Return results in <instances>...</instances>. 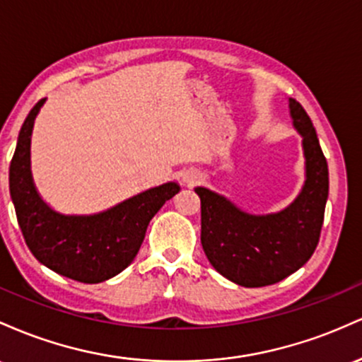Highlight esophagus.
Here are the masks:
<instances>
[{"instance_id": "1", "label": "esophagus", "mask_w": 362, "mask_h": 362, "mask_svg": "<svg viewBox=\"0 0 362 362\" xmlns=\"http://www.w3.org/2000/svg\"><path fill=\"white\" fill-rule=\"evenodd\" d=\"M182 180H185V182H188V185H194V182L200 180V174L194 173V170H192V173H186Z\"/></svg>"}]
</instances>
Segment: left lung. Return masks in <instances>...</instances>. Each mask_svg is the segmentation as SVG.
Wrapping results in <instances>:
<instances>
[{"mask_svg":"<svg viewBox=\"0 0 362 362\" xmlns=\"http://www.w3.org/2000/svg\"><path fill=\"white\" fill-rule=\"evenodd\" d=\"M294 128L303 136L306 181L301 193L277 214L255 215L210 189L194 188L202 202V246L212 267L243 287L277 284L299 270L322 233L328 198V165L310 116L289 99Z\"/></svg>","mask_w":362,"mask_h":362,"instance_id":"1","label":"left lung"}]
</instances>
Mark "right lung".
Here are the masks:
<instances>
[{
  "label": "right lung",
  "instance_id": "obj_1",
  "mask_svg": "<svg viewBox=\"0 0 362 362\" xmlns=\"http://www.w3.org/2000/svg\"><path fill=\"white\" fill-rule=\"evenodd\" d=\"M44 103L40 99L23 121L10 164V194L18 226L28 250L47 269L76 282H104L135 259L148 222L181 188L165 182L105 212L58 214L39 197L30 173V135Z\"/></svg>",
  "mask_w": 362,
  "mask_h": 362
}]
</instances>
